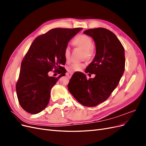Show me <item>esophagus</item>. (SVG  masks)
<instances>
[{"mask_svg":"<svg viewBox=\"0 0 146 146\" xmlns=\"http://www.w3.org/2000/svg\"><path fill=\"white\" fill-rule=\"evenodd\" d=\"M66 76H67V77L68 78H70L72 77V74L71 73H67L66 74Z\"/></svg>","mask_w":146,"mask_h":146,"instance_id":"34e87169","label":"esophagus"}]
</instances>
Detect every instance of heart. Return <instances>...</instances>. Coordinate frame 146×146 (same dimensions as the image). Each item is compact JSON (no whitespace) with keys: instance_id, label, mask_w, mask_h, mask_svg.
Returning <instances> with one entry per match:
<instances>
[{"instance_id":"1","label":"heart","mask_w":146,"mask_h":146,"mask_svg":"<svg viewBox=\"0 0 146 146\" xmlns=\"http://www.w3.org/2000/svg\"><path fill=\"white\" fill-rule=\"evenodd\" d=\"M73 44L82 47L85 50L87 57H90L92 55L93 48V42L91 38L85 35H78L75 37L72 41ZM64 58L66 61H68L70 57V48L69 46H66L63 52ZM86 64L84 63H74L70 64L68 69L70 72L74 73L81 70L85 67Z\"/></svg>"}]
</instances>
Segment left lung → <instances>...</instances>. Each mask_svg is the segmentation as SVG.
<instances>
[{"mask_svg":"<svg viewBox=\"0 0 146 146\" xmlns=\"http://www.w3.org/2000/svg\"><path fill=\"white\" fill-rule=\"evenodd\" d=\"M83 33L95 42L96 55L85 70L95 77L88 79L85 74L74 73L68 88L79 103L92 107L107 100L118 85L125 70V52L117 36L108 29H91Z\"/></svg>","mask_w":146,"mask_h":146,"instance_id":"8db88e82","label":"left lung"}]
</instances>
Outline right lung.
I'll return each mask as SVG.
<instances>
[{
    "mask_svg": "<svg viewBox=\"0 0 146 146\" xmlns=\"http://www.w3.org/2000/svg\"><path fill=\"white\" fill-rule=\"evenodd\" d=\"M82 30L56 28L35 38L22 61L16 86L19 104L25 111L37 114L46 108L51 88L66 72L63 67L64 48ZM54 68L60 74L56 78L48 75Z\"/></svg>",
    "mask_w": 146,
    "mask_h": 146,
    "instance_id": "1",
    "label": "right lung"
}]
</instances>
